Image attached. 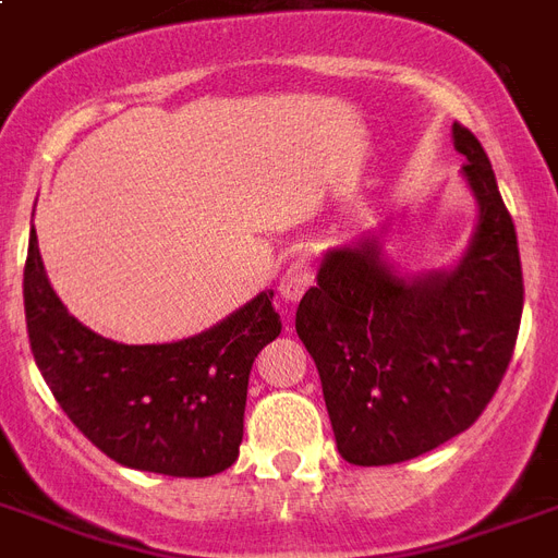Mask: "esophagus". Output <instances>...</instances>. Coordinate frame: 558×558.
Masks as SVG:
<instances>
[{"instance_id":"esophagus-1","label":"esophagus","mask_w":558,"mask_h":558,"mask_svg":"<svg viewBox=\"0 0 558 558\" xmlns=\"http://www.w3.org/2000/svg\"><path fill=\"white\" fill-rule=\"evenodd\" d=\"M313 283V266L307 260H295L283 271V278H280L278 295L287 301V304H295L298 298L307 292V287Z\"/></svg>"}]
</instances>
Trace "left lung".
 <instances>
[{
    "label": "left lung",
    "instance_id": "left-lung-1",
    "mask_svg": "<svg viewBox=\"0 0 558 558\" xmlns=\"http://www.w3.org/2000/svg\"><path fill=\"white\" fill-rule=\"evenodd\" d=\"M477 202L450 269L401 271L380 240L322 257L295 330L316 360L336 448L351 465H395L468 430L515 351L524 278L512 216L480 140L453 122Z\"/></svg>",
    "mask_w": 558,
    "mask_h": 558
}]
</instances>
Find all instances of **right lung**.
Listing matches in <instances>:
<instances>
[{"instance_id":"right-lung-1","label":"right lung","mask_w":558,"mask_h":558,"mask_svg":"<svg viewBox=\"0 0 558 558\" xmlns=\"http://www.w3.org/2000/svg\"><path fill=\"white\" fill-rule=\"evenodd\" d=\"M23 298L43 380L101 453L169 477H210L236 462L251 365L280 333L271 292L190 339L125 345L63 307L32 231Z\"/></svg>"}]
</instances>
